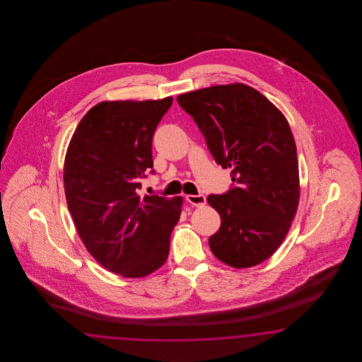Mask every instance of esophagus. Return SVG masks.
<instances>
[{"mask_svg":"<svg viewBox=\"0 0 362 362\" xmlns=\"http://www.w3.org/2000/svg\"><path fill=\"white\" fill-rule=\"evenodd\" d=\"M186 200L195 207H203L206 204V197L200 195V194L199 195H187Z\"/></svg>","mask_w":362,"mask_h":362,"instance_id":"34e87169","label":"esophagus"}]
</instances>
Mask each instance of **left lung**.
<instances>
[{
	"label": "left lung",
	"instance_id": "1",
	"mask_svg": "<svg viewBox=\"0 0 362 362\" xmlns=\"http://www.w3.org/2000/svg\"><path fill=\"white\" fill-rule=\"evenodd\" d=\"M203 134L209 153L230 168L232 185L209 195L220 228L212 253L233 268L263 263L284 240L298 204L296 144L284 115L257 90L219 85L177 98Z\"/></svg>",
	"mask_w": 362,
	"mask_h": 362
}]
</instances>
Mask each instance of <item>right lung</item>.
Returning <instances> with one entry per match:
<instances>
[{"instance_id":"1","label":"right lung","mask_w":362,"mask_h":362,"mask_svg":"<svg viewBox=\"0 0 362 362\" xmlns=\"http://www.w3.org/2000/svg\"><path fill=\"white\" fill-rule=\"evenodd\" d=\"M173 105L100 102L74 132L65 159L67 207L79 238L102 267L124 277L153 274L167 260L182 197L139 194L153 170V136Z\"/></svg>"}]
</instances>
